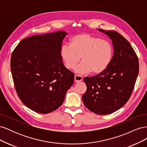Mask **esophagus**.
Wrapping results in <instances>:
<instances>
[{"label": "esophagus", "instance_id": "1", "mask_svg": "<svg viewBox=\"0 0 147 147\" xmlns=\"http://www.w3.org/2000/svg\"><path fill=\"white\" fill-rule=\"evenodd\" d=\"M74 80H75V83H78L80 82L83 80V78L80 75H75V77H74Z\"/></svg>", "mask_w": 147, "mask_h": 147}]
</instances>
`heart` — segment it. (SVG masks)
Instances as JSON below:
<instances>
[{"label":"heart","mask_w":147,"mask_h":147,"mask_svg":"<svg viewBox=\"0 0 147 147\" xmlns=\"http://www.w3.org/2000/svg\"><path fill=\"white\" fill-rule=\"evenodd\" d=\"M60 55L67 69H73L80 59L82 60L75 68L79 74L92 72L101 74L109 67L113 56V47L110 42L88 34L75 35L70 39V45H64Z\"/></svg>","instance_id":"obj_1"}]
</instances>
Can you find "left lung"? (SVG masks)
Here are the masks:
<instances>
[{"instance_id": "8db88e82", "label": "left lung", "mask_w": 147, "mask_h": 147, "mask_svg": "<svg viewBox=\"0 0 147 147\" xmlns=\"http://www.w3.org/2000/svg\"><path fill=\"white\" fill-rule=\"evenodd\" d=\"M97 30L112 40L113 56L104 72L84 78L87 90L82 100L92 112L108 115L121 108L130 98L139 74V60L129 42L121 34Z\"/></svg>"}]
</instances>
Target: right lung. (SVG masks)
I'll list each match as a JSON object with an SVG mask.
<instances>
[{
    "instance_id": "1",
    "label": "right lung",
    "mask_w": 147,
    "mask_h": 147,
    "mask_svg": "<svg viewBox=\"0 0 147 147\" xmlns=\"http://www.w3.org/2000/svg\"><path fill=\"white\" fill-rule=\"evenodd\" d=\"M67 32L61 30L22 40L13 51L10 66L18 96L39 113L53 112L63 104L74 82V74L60 55Z\"/></svg>"
}]
</instances>
